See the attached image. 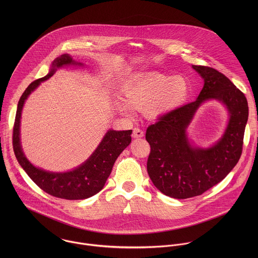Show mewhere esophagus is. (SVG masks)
<instances>
[{
  "instance_id": "34e87169",
  "label": "esophagus",
  "mask_w": 258,
  "mask_h": 258,
  "mask_svg": "<svg viewBox=\"0 0 258 258\" xmlns=\"http://www.w3.org/2000/svg\"><path fill=\"white\" fill-rule=\"evenodd\" d=\"M132 136H133L134 138H141V137L144 136V132H143L140 128H134V129H133Z\"/></svg>"
}]
</instances>
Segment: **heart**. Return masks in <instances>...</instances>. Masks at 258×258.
Instances as JSON below:
<instances>
[{
    "label": "heart",
    "mask_w": 258,
    "mask_h": 258,
    "mask_svg": "<svg viewBox=\"0 0 258 258\" xmlns=\"http://www.w3.org/2000/svg\"><path fill=\"white\" fill-rule=\"evenodd\" d=\"M188 92V83L181 75L148 74L129 84L122 92L123 100H117L115 106L126 116L144 108L147 116L157 118L180 107Z\"/></svg>",
    "instance_id": "b5f03b06"
}]
</instances>
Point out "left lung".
<instances>
[{
    "label": "left lung",
    "mask_w": 258,
    "mask_h": 258,
    "mask_svg": "<svg viewBox=\"0 0 258 258\" xmlns=\"http://www.w3.org/2000/svg\"><path fill=\"white\" fill-rule=\"evenodd\" d=\"M192 69L205 81L197 100L163 115L146 131L151 147L149 177L160 191L174 199L200 196L227 176L241 156L248 119L245 95L224 74L204 66H192ZM210 99H217L227 106L228 127L214 147L191 148L185 130L200 104Z\"/></svg>",
    "instance_id": "8db88e82"
}]
</instances>
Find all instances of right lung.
<instances>
[{
	"label": "right lung",
	"mask_w": 258,
	"mask_h": 258,
	"mask_svg": "<svg viewBox=\"0 0 258 258\" xmlns=\"http://www.w3.org/2000/svg\"><path fill=\"white\" fill-rule=\"evenodd\" d=\"M70 64L82 66V63L74 60L70 54H62L52 61L51 70L47 75L33 81L27 87L18 103L13 129V148L22 168L42 190L59 199L83 200L94 196L103 188L116 159L131 143L132 130H109L99 146L82 165L66 173H51L35 167L26 158L20 141L21 115L26 99L40 82L51 77L56 69Z\"/></svg>",
	"instance_id": "add662e5"
}]
</instances>
